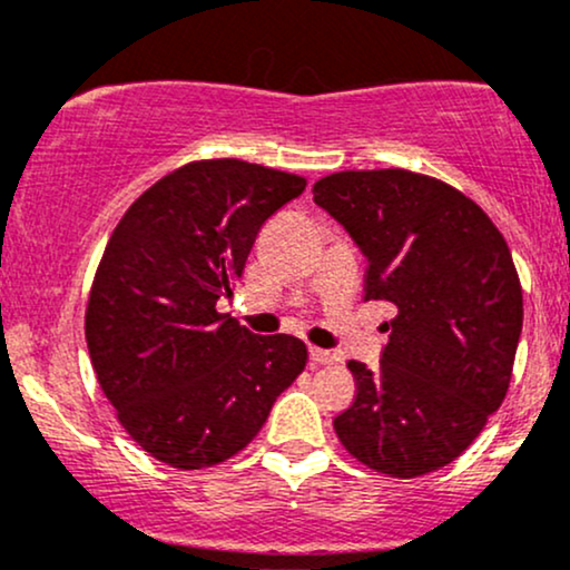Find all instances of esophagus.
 I'll return each mask as SVG.
<instances>
[{
    "mask_svg": "<svg viewBox=\"0 0 570 570\" xmlns=\"http://www.w3.org/2000/svg\"><path fill=\"white\" fill-rule=\"evenodd\" d=\"M307 353H311L313 364H332V362H335V353H330L324 348H311Z\"/></svg>",
    "mask_w": 570,
    "mask_h": 570,
    "instance_id": "34e87169",
    "label": "esophagus"
}]
</instances>
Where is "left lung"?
Segmentation results:
<instances>
[{"label":"left lung","mask_w":570,"mask_h":570,"mask_svg":"<svg viewBox=\"0 0 570 570\" xmlns=\"http://www.w3.org/2000/svg\"><path fill=\"white\" fill-rule=\"evenodd\" d=\"M313 200L367 257L364 297L396 305L381 367L348 362L356 399L335 417L353 458L391 476L448 466L507 396L522 289L490 217L431 176L340 171Z\"/></svg>","instance_id":"1"}]
</instances>
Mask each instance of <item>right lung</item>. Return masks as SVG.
<instances>
[{
    "label": "right lung",
    "mask_w": 570,
    "mask_h": 570,
    "mask_svg": "<svg viewBox=\"0 0 570 570\" xmlns=\"http://www.w3.org/2000/svg\"><path fill=\"white\" fill-rule=\"evenodd\" d=\"M303 176L235 158L163 176L115 227L85 313L98 385L122 429L176 469L244 450L305 370L292 335H254L227 313L259 227Z\"/></svg>",
    "instance_id": "obj_1"
}]
</instances>
